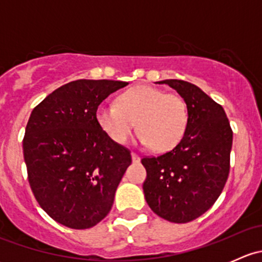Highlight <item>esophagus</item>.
Here are the masks:
<instances>
[{"instance_id":"esophagus-1","label":"esophagus","mask_w":262,"mask_h":262,"mask_svg":"<svg viewBox=\"0 0 262 262\" xmlns=\"http://www.w3.org/2000/svg\"><path fill=\"white\" fill-rule=\"evenodd\" d=\"M132 160H133V162H139V160H141V157H139L137 153L132 152Z\"/></svg>"}]
</instances>
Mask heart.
I'll return each instance as SVG.
<instances>
[{
  "label": "heart",
  "mask_w": 262,
  "mask_h": 262,
  "mask_svg": "<svg viewBox=\"0 0 262 262\" xmlns=\"http://www.w3.org/2000/svg\"><path fill=\"white\" fill-rule=\"evenodd\" d=\"M96 120L112 141L125 144L138 123L139 141L156 152L173 149L184 138L189 112L180 95L152 86H136L119 96L118 104L97 107Z\"/></svg>",
  "instance_id": "obj_1"
}]
</instances>
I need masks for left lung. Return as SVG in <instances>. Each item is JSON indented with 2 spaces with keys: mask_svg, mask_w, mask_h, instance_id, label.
I'll list each match as a JSON object with an SVG mask.
<instances>
[{
  "mask_svg": "<svg viewBox=\"0 0 262 262\" xmlns=\"http://www.w3.org/2000/svg\"><path fill=\"white\" fill-rule=\"evenodd\" d=\"M185 100L186 133L173 149L142 158L147 178V204L158 216L187 223L207 212L221 195L229 175L233 132L226 112L195 84L166 80Z\"/></svg>",
  "mask_w": 262,
  "mask_h": 262,
  "instance_id": "1",
  "label": "left lung"
}]
</instances>
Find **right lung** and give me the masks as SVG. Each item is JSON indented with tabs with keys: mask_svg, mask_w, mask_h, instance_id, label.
I'll list each match as a JSON object with an SVG mask.
<instances>
[{
	"mask_svg": "<svg viewBox=\"0 0 262 262\" xmlns=\"http://www.w3.org/2000/svg\"><path fill=\"white\" fill-rule=\"evenodd\" d=\"M126 84L72 81L29 118L23 148L31 191L44 212L68 228H91L109 214L132 163L130 150L112 141L96 120L99 105Z\"/></svg>",
	"mask_w": 262,
	"mask_h": 262,
	"instance_id": "1",
	"label": "right lung"
}]
</instances>
